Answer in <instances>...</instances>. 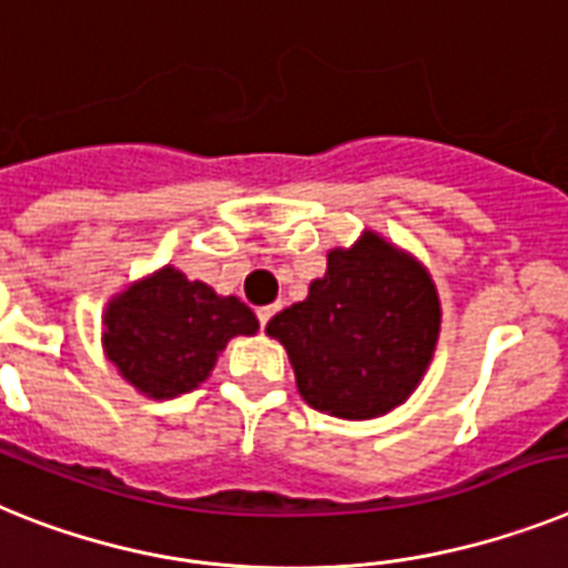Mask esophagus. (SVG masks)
Instances as JSON below:
<instances>
[{"label": "esophagus", "instance_id": "34e87169", "mask_svg": "<svg viewBox=\"0 0 568 568\" xmlns=\"http://www.w3.org/2000/svg\"><path fill=\"white\" fill-rule=\"evenodd\" d=\"M276 314V306H262V308H256V317H260V326L265 328L268 326V321L271 317H274Z\"/></svg>", "mask_w": 568, "mask_h": 568}]
</instances>
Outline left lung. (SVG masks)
I'll list each match as a JSON object with an SVG mask.
<instances>
[{"label": "left lung", "instance_id": "obj_1", "mask_svg": "<svg viewBox=\"0 0 568 568\" xmlns=\"http://www.w3.org/2000/svg\"><path fill=\"white\" fill-rule=\"evenodd\" d=\"M438 297L416 260L366 233L328 254L308 297L271 317L300 395L321 413L375 418L407 402L438 341Z\"/></svg>", "mask_w": 568, "mask_h": 568}]
</instances>
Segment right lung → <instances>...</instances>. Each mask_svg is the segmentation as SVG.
<instances>
[{
	"label": "right lung",
	"instance_id": "1",
	"mask_svg": "<svg viewBox=\"0 0 568 568\" xmlns=\"http://www.w3.org/2000/svg\"><path fill=\"white\" fill-rule=\"evenodd\" d=\"M260 321L236 297L175 268L132 285L106 312L103 343L132 387L152 398L190 393L211 375L233 335H254Z\"/></svg>",
	"mask_w": 568,
	"mask_h": 568
}]
</instances>
